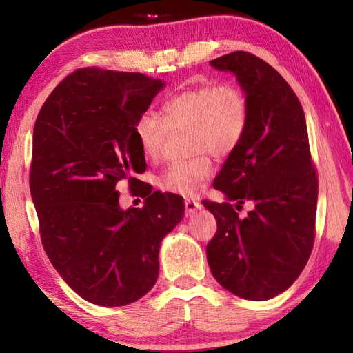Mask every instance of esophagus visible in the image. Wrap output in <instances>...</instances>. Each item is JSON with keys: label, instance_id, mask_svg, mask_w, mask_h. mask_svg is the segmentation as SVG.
Returning <instances> with one entry per match:
<instances>
[{"label": "esophagus", "instance_id": "obj_1", "mask_svg": "<svg viewBox=\"0 0 353 353\" xmlns=\"http://www.w3.org/2000/svg\"><path fill=\"white\" fill-rule=\"evenodd\" d=\"M200 208H201L200 201H197V200H190V199L185 200V214L188 215V216L196 214Z\"/></svg>", "mask_w": 353, "mask_h": 353}]
</instances>
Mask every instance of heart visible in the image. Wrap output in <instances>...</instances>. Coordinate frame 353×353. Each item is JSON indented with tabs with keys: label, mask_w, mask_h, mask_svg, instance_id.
<instances>
[{
	"label": "heart",
	"mask_w": 353,
	"mask_h": 353,
	"mask_svg": "<svg viewBox=\"0 0 353 353\" xmlns=\"http://www.w3.org/2000/svg\"><path fill=\"white\" fill-rule=\"evenodd\" d=\"M161 114L147 110L133 127L142 154L156 161L162 154L168 127H190V150L197 153L188 161L174 162L159 176L163 191L192 197L214 174L208 152L219 159L236 152L250 123V103L234 83H201L188 86L162 103Z\"/></svg>",
	"instance_id": "1"
}]
</instances>
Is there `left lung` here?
Returning <instances> with one entry per match:
<instances>
[{
  "label": "left lung",
  "mask_w": 353,
  "mask_h": 353,
  "mask_svg": "<svg viewBox=\"0 0 353 353\" xmlns=\"http://www.w3.org/2000/svg\"><path fill=\"white\" fill-rule=\"evenodd\" d=\"M209 63L235 74L250 103V123L214 181L228 201H203L216 220L206 256L232 294L267 301L297 279L316 238L319 179L305 114L285 79L254 54L234 51ZM245 201L255 208L239 219Z\"/></svg>",
  "instance_id": "obj_1"
}]
</instances>
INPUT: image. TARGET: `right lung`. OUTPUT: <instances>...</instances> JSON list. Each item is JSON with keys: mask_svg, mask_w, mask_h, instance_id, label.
<instances>
[{"mask_svg": "<svg viewBox=\"0 0 353 353\" xmlns=\"http://www.w3.org/2000/svg\"><path fill=\"white\" fill-rule=\"evenodd\" d=\"M163 88L141 72L88 66L52 89L36 118L30 192L43 250L63 281L95 305L145 296L159 274L162 238L183 219L181 196L152 192L134 177L145 159L133 127ZM123 180L146 199L144 207L119 208Z\"/></svg>", "mask_w": 353, "mask_h": 353, "instance_id": "right-lung-1", "label": "right lung"}]
</instances>
